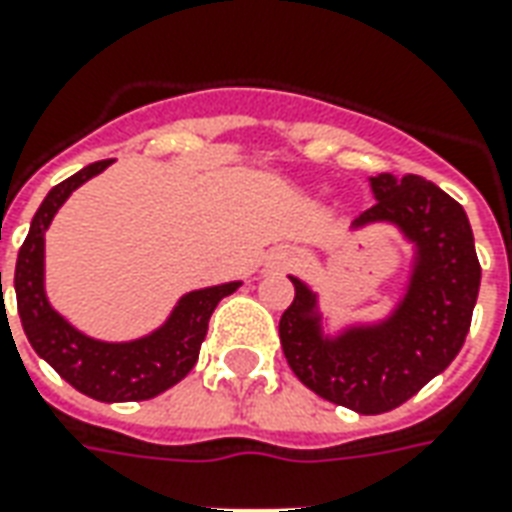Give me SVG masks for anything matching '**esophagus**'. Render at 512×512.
I'll return each mask as SVG.
<instances>
[{"label": "esophagus", "instance_id": "esophagus-1", "mask_svg": "<svg viewBox=\"0 0 512 512\" xmlns=\"http://www.w3.org/2000/svg\"><path fill=\"white\" fill-rule=\"evenodd\" d=\"M293 263V252L288 246H280V249H274L271 255H268V268L271 271H282V268H288Z\"/></svg>", "mask_w": 512, "mask_h": 512}]
</instances>
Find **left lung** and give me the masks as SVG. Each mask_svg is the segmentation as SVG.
<instances>
[{
    "mask_svg": "<svg viewBox=\"0 0 512 512\" xmlns=\"http://www.w3.org/2000/svg\"><path fill=\"white\" fill-rule=\"evenodd\" d=\"M377 205L352 232L388 224L410 246L399 299L380 318L330 330L321 299L293 277L291 307L280 318L282 352L293 374L332 405L360 416L388 413L449 366L466 341L480 293V260L463 207L418 174L368 177Z\"/></svg>",
    "mask_w": 512,
    "mask_h": 512,
    "instance_id": "1",
    "label": "left lung"
}]
</instances>
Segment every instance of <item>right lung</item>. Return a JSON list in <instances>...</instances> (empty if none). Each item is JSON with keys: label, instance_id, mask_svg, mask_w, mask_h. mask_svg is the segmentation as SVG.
Returning <instances> with one entry per match:
<instances>
[{"label": "right lung", "instance_id": "right-lung-1", "mask_svg": "<svg viewBox=\"0 0 512 512\" xmlns=\"http://www.w3.org/2000/svg\"><path fill=\"white\" fill-rule=\"evenodd\" d=\"M110 163L113 160L91 163L46 194L19 249L13 285L27 341L63 380L96 402H144L169 391L196 366L213 310L244 282L232 280L182 293L180 302L157 330L132 341H99L60 316L46 296L44 235L66 199L91 177L102 174Z\"/></svg>", "mask_w": 512, "mask_h": 512}]
</instances>
